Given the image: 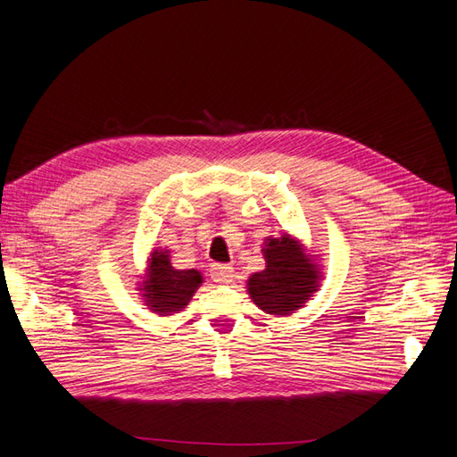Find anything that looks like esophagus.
<instances>
[{
	"mask_svg": "<svg viewBox=\"0 0 457 457\" xmlns=\"http://www.w3.org/2000/svg\"><path fill=\"white\" fill-rule=\"evenodd\" d=\"M212 280L217 284H230L234 278V269L228 265H220V262H215L210 269Z\"/></svg>",
	"mask_w": 457,
	"mask_h": 457,
	"instance_id": "1",
	"label": "esophagus"
}]
</instances>
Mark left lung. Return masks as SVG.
<instances>
[{
    "mask_svg": "<svg viewBox=\"0 0 457 457\" xmlns=\"http://www.w3.org/2000/svg\"><path fill=\"white\" fill-rule=\"evenodd\" d=\"M262 252H265L267 269L250 276L247 292L261 311L287 316L305 305L311 294L316 292V265H312L301 245L287 234L282 238H269Z\"/></svg>",
    "mask_w": 457,
    "mask_h": 457,
    "instance_id": "obj_1",
    "label": "left lung"
}]
</instances>
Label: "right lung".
Returning a JSON list of instances; mask_svg holds the SVG:
<instances>
[{
  "mask_svg": "<svg viewBox=\"0 0 457 457\" xmlns=\"http://www.w3.org/2000/svg\"><path fill=\"white\" fill-rule=\"evenodd\" d=\"M146 305L160 314L183 311L202 284V274L195 269L179 270L171 267L168 252H154L150 257L146 280L143 282Z\"/></svg>",
  "mask_w": 457,
  "mask_h": 457,
  "instance_id": "obj_1",
  "label": "right lung"
}]
</instances>
